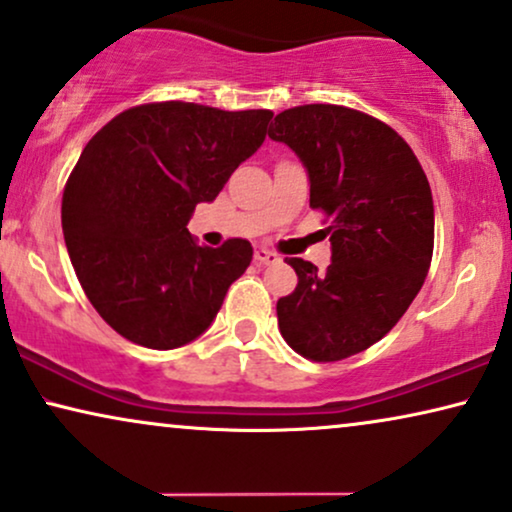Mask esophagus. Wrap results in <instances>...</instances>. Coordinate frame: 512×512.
<instances>
[{"label":"esophagus","mask_w":512,"mask_h":512,"mask_svg":"<svg viewBox=\"0 0 512 512\" xmlns=\"http://www.w3.org/2000/svg\"><path fill=\"white\" fill-rule=\"evenodd\" d=\"M254 261H256L258 265H270V263L280 261V256H277L275 251H270V249H256Z\"/></svg>","instance_id":"1"}]
</instances>
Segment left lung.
Returning a JSON list of instances; mask_svg holds the SVG:
<instances>
[{"mask_svg":"<svg viewBox=\"0 0 512 512\" xmlns=\"http://www.w3.org/2000/svg\"><path fill=\"white\" fill-rule=\"evenodd\" d=\"M268 136L296 152L310 207L329 216V268L287 261L298 284L277 301L284 341L315 362L362 353L400 322L428 275L435 237L428 178L397 131L343 105L284 110Z\"/></svg>","mask_w":512,"mask_h":512,"instance_id":"left-lung-1","label":"left lung"}]
</instances>
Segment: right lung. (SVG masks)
I'll return each mask as SVG.
<instances>
[{
    "instance_id": "obj_1",
    "label": "right lung",
    "mask_w": 512,
    "mask_h": 512,
    "mask_svg": "<svg viewBox=\"0 0 512 512\" xmlns=\"http://www.w3.org/2000/svg\"><path fill=\"white\" fill-rule=\"evenodd\" d=\"M270 119V110L150 103L86 143L63 192V235L84 294L119 336L174 350L211 327L254 249L199 247L188 223L261 148Z\"/></svg>"
}]
</instances>
